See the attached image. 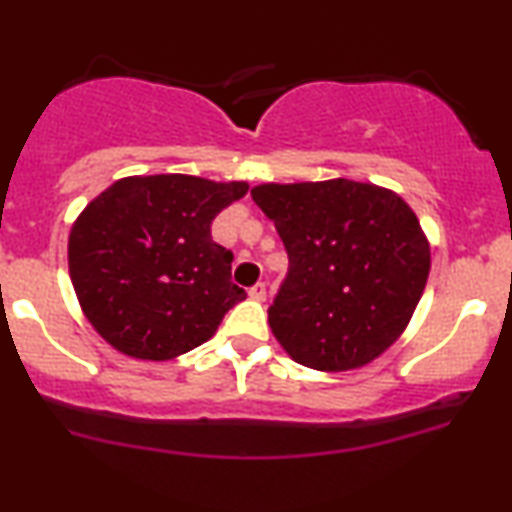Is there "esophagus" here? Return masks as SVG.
<instances>
[{
    "mask_svg": "<svg viewBox=\"0 0 512 512\" xmlns=\"http://www.w3.org/2000/svg\"><path fill=\"white\" fill-rule=\"evenodd\" d=\"M248 295L252 300H260V303H262V300H267V283H264V281L255 283V286H252L248 291Z\"/></svg>",
    "mask_w": 512,
    "mask_h": 512,
    "instance_id": "esophagus-1",
    "label": "esophagus"
}]
</instances>
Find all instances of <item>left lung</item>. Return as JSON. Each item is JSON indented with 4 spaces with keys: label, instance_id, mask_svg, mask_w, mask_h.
Returning a JSON list of instances; mask_svg holds the SVG:
<instances>
[{
    "label": "left lung",
    "instance_id": "obj_1",
    "mask_svg": "<svg viewBox=\"0 0 512 512\" xmlns=\"http://www.w3.org/2000/svg\"><path fill=\"white\" fill-rule=\"evenodd\" d=\"M288 252L269 326L288 355L322 372L379 357L427 286L429 243L403 197L348 178L250 190Z\"/></svg>",
    "mask_w": 512,
    "mask_h": 512
}]
</instances>
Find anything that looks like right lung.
<instances>
[{
  "label": "right lung",
  "instance_id": "1",
  "mask_svg": "<svg viewBox=\"0 0 512 512\" xmlns=\"http://www.w3.org/2000/svg\"><path fill=\"white\" fill-rule=\"evenodd\" d=\"M245 193L243 181L159 174L121 178L97 195L69 238L73 288L97 334L140 360H171L209 341L245 300L212 221Z\"/></svg>",
  "mask_w": 512,
  "mask_h": 512
}]
</instances>
